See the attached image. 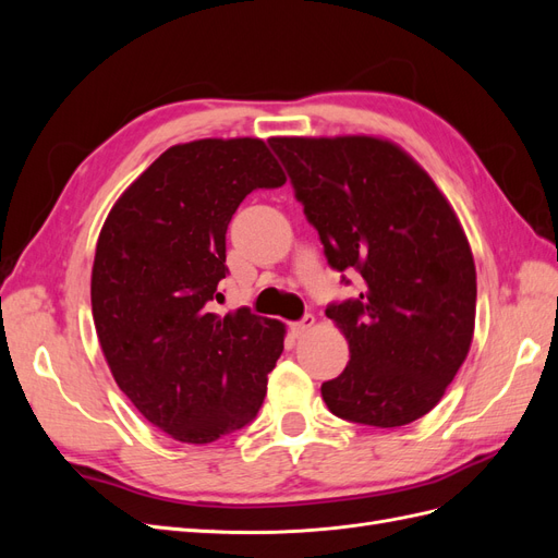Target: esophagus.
Wrapping results in <instances>:
<instances>
[{
	"label": "esophagus",
	"instance_id": "obj_1",
	"mask_svg": "<svg viewBox=\"0 0 558 558\" xmlns=\"http://www.w3.org/2000/svg\"><path fill=\"white\" fill-rule=\"evenodd\" d=\"M314 324H316V318L312 316V314H307L305 318H302V320H298V324H293V335L295 337H302V335H307L312 328H314Z\"/></svg>",
	"mask_w": 558,
	"mask_h": 558
}]
</instances>
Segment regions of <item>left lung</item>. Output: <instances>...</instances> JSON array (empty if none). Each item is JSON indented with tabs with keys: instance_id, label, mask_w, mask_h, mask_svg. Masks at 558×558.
<instances>
[{
	"instance_id": "left-lung-1",
	"label": "left lung",
	"mask_w": 558,
	"mask_h": 558,
	"mask_svg": "<svg viewBox=\"0 0 558 558\" xmlns=\"http://www.w3.org/2000/svg\"><path fill=\"white\" fill-rule=\"evenodd\" d=\"M330 267L363 293L330 305L349 365L320 386L353 424L398 428L428 414L475 332L477 272L449 199L410 154L379 137H272Z\"/></svg>"
}]
</instances>
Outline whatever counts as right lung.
<instances>
[{
  "label": "right lung",
  "mask_w": 558,
  "mask_h": 558,
  "mask_svg": "<svg viewBox=\"0 0 558 558\" xmlns=\"http://www.w3.org/2000/svg\"><path fill=\"white\" fill-rule=\"evenodd\" d=\"M286 174L263 140L177 144L130 183L99 232L90 302L118 388L179 442L209 445L258 414L281 320L218 316L226 230L242 199Z\"/></svg>",
  "instance_id": "right-lung-1"
}]
</instances>
